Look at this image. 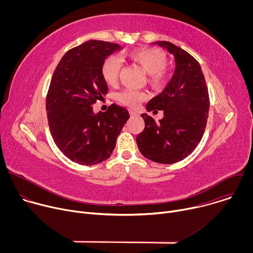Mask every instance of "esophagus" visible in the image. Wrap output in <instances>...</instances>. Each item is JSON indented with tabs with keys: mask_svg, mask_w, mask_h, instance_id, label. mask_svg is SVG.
<instances>
[{
	"mask_svg": "<svg viewBox=\"0 0 253 253\" xmlns=\"http://www.w3.org/2000/svg\"><path fill=\"white\" fill-rule=\"evenodd\" d=\"M129 113H130V116L131 117H136V116H138V113H136L134 110H132V109H130L129 110Z\"/></svg>",
	"mask_w": 253,
	"mask_h": 253,
	"instance_id": "esophagus-1",
	"label": "esophagus"
}]
</instances>
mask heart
<instances>
[{
    "mask_svg": "<svg viewBox=\"0 0 253 253\" xmlns=\"http://www.w3.org/2000/svg\"><path fill=\"white\" fill-rule=\"evenodd\" d=\"M125 56L140 66V68L147 73L148 82L154 88H160L164 85L167 78V57L166 55L155 48H140L130 51ZM121 69V61L116 56L107 57L102 65L101 74L104 81L108 85H114L118 79ZM146 94L135 89L126 88L117 94V99L131 107L137 106L141 101L146 99Z\"/></svg>",
    "mask_w": 253,
    "mask_h": 253,
    "instance_id": "obj_1",
    "label": "heart"
}]
</instances>
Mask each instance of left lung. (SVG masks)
<instances>
[{"instance_id": "8db88e82", "label": "left lung", "mask_w": 253, "mask_h": 253, "mask_svg": "<svg viewBox=\"0 0 253 253\" xmlns=\"http://www.w3.org/2000/svg\"><path fill=\"white\" fill-rule=\"evenodd\" d=\"M153 44L173 55L175 70L165 89L146 105L148 112L163 110V118L156 122L142 114L145 128L136 142L144 157L172 164L186 158L203 136L209 111L208 89L199 63L189 53L166 41Z\"/></svg>"}]
</instances>
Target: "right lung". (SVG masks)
Listing matches in <instances>:
<instances>
[{"mask_svg":"<svg viewBox=\"0 0 253 253\" xmlns=\"http://www.w3.org/2000/svg\"><path fill=\"white\" fill-rule=\"evenodd\" d=\"M118 44L91 40L69 50L57 65L46 99L51 135L71 161L94 165L109 158L123 126L130 118L115 104L104 113L93 106L108 92L101 68L104 60L120 50Z\"/></svg>","mask_w":253,"mask_h":253,"instance_id":"1","label":"right lung"}]
</instances>
